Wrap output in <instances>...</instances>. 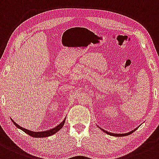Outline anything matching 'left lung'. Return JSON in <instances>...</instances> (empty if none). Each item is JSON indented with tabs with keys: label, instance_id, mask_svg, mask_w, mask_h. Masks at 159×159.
Masks as SVG:
<instances>
[{
	"label": "left lung",
	"instance_id": "left-lung-1",
	"mask_svg": "<svg viewBox=\"0 0 159 159\" xmlns=\"http://www.w3.org/2000/svg\"><path fill=\"white\" fill-rule=\"evenodd\" d=\"M137 128H138V127H137ZM101 129L103 131H104V132L106 133V134H109V135H112V136H114V137H125V136H127V135H129V134H132L134 131H136L137 128H135V129L132 130V131H130V132H128V133H125V134H114V133H110V132H108V131H105V130L102 129V128H101Z\"/></svg>",
	"mask_w": 159,
	"mask_h": 159
}]
</instances>
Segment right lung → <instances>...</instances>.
I'll list each match as a JSON object with an SVG mask.
<instances>
[{
    "instance_id": "1",
    "label": "right lung",
    "mask_w": 159,
    "mask_h": 159,
    "mask_svg": "<svg viewBox=\"0 0 159 159\" xmlns=\"http://www.w3.org/2000/svg\"><path fill=\"white\" fill-rule=\"evenodd\" d=\"M65 119H66V118L64 119V120L62 121L60 124H58V125L56 126L55 128H52V129L47 130V131H37V132H36V131H30V130L25 129V128L21 127L20 125H19L14 122L12 119H11V120H12V122H13V124L15 125L18 128H19V129H21L22 131H24V132H25L27 134L30 135V136H31L33 137H37H37H39V138H40V137H46L52 136V135L55 134L58 132L60 129H61L62 127L64 126V125H65Z\"/></svg>"
}]
</instances>
